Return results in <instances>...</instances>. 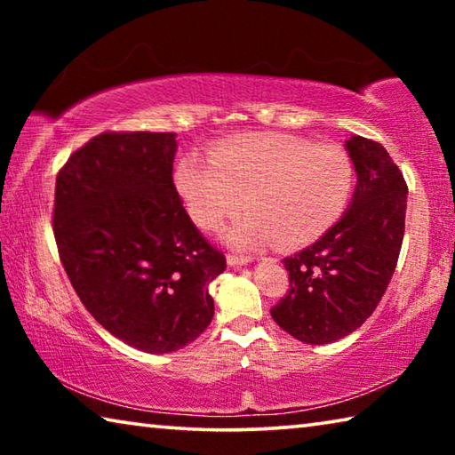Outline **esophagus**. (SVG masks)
Masks as SVG:
<instances>
[{
	"label": "esophagus",
	"mask_w": 455,
	"mask_h": 455,
	"mask_svg": "<svg viewBox=\"0 0 455 455\" xmlns=\"http://www.w3.org/2000/svg\"><path fill=\"white\" fill-rule=\"evenodd\" d=\"M227 263L230 267H238V265H249L252 263V257H243V255H235V252H230L227 257Z\"/></svg>",
	"instance_id": "obj_1"
}]
</instances>
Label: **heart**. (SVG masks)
<instances>
[{
	"mask_svg": "<svg viewBox=\"0 0 455 455\" xmlns=\"http://www.w3.org/2000/svg\"><path fill=\"white\" fill-rule=\"evenodd\" d=\"M174 182L198 228L214 230L241 209L227 230L238 249H281L317 241L347 209L353 164L335 146L263 134L217 144L209 160L192 154L176 166Z\"/></svg>",
	"mask_w": 455,
	"mask_h": 455,
	"instance_id": "obj_1",
	"label": "heart"
}]
</instances>
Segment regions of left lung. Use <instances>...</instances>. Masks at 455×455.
Instances as JSON below:
<instances>
[{
    "label": "left lung",
    "instance_id": "1",
    "mask_svg": "<svg viewBox=\"0 0 455 455\" xmlns=\"http://www.w3.org/2000/svg\"><path fill=\"white\" fill-rule=\"evenodd\" d=\"M357 172L349 211L317 243L283 260L289 291L276 325L309 345L347 337L371 317L394 276L405 233L407 184L379 142H345Z\"/></svg>",
    "mask_w": 455,
    "mask_h": 455
}]
</instances>
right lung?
<instances>
[{
	"instance_id": "obj_1",
	"label": "right lung",
	"mask_w": 455,
	"mask_h": 455,
	"mask_svg": "<svg viewBox=\"0 0 455 455\" xmlns=\"http://www.w3.org/2000/svg\"><path fill=\"white\" fill-rule=\"evenodd\" d=\"M172 132H104L61 166L53 236L76 295L134 349L171 353L209 327L227 259L184 211Z\"/></svg>"
}]
</instances>
